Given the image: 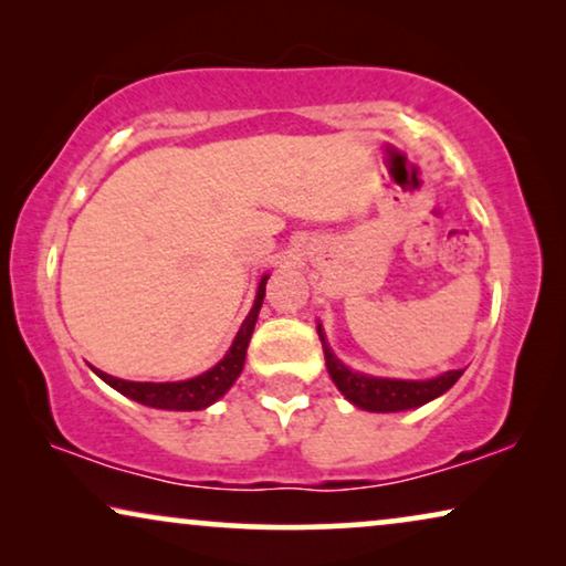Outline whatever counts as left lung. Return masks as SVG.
I'll use <instances>...</instances> for the list:
<instances>
[{
	"label": "left lung",
	"instance_id": "8db88e82",
	"mask_svg": "<svg viewBox=\"0 0 566 566\" xmlns=\"http://www.w3.org/2000/svg\"><path fill=\"white\" fill-rule=\"evenodd\" d=\"M316 332H319L324 360H327L332 381L337 384V389L343 391L355 407L368 409V412H399V409L428 405V401L451 389L463 374V370H448V374L430 378V381H399V378H374V376L353 374L350 368L343 366V363L335 358V353L329 350V345L324 343L322 324L316 327Z\"/></svg>",
	"mask_w": 566,
	"mask_h": 566
}]
</instances>
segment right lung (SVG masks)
Masks as SVG:
<instances>
[{"instance_id":"1","label":"right lung","mask_w":566,"mask_h":566,"mask_svg":"<svg viewBox=\"0 0 566 566\" xmlns=\"http://www.w3.org/2000/svg\"><path fill=\"white\" fill-rule=\"evenodd\" d=\"M265 283L268 275H262L260 289H258V298H254L252 312L247 314V319L239 327L234 345L229 347V353L223 355V360L216 363L211 370L200 374L196 378H188V381H177V384H138V381H123V378L107 376L103 370H95V374L103 378L105 384H111L115 391H120L123 397L138 401V405L146 407H157V409H206L208 405H213L216 399H221L223 394L231 389V384L237 381V376L242 374L244 368V355H247V345H250L254 322H258L262 298H265Z\"/></svg>"}]
</instances>
